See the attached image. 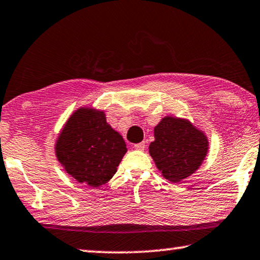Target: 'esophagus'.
Segmentation results:
<instances>
[{
  "mask_svg": "<svg viewBox=\"0 0 260 260\" xmlns=\"http://www.w3.org/2000/svg\"><path fill=\"white\" fill-rule=\"evenodd\" d=\"M145 148H146L145 142L135 143V145H134V149H137V150H145Z\"/></svg>",
  "mask_w": 260,
  "mask_h": 260,
  "instance_id": "obj_1",
  "label": "esophagus"
}]
</instances>
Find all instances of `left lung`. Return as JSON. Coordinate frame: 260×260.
I'll use <instances>...</instances> for the list:
<instances>
[{
  "label": "left lung",
  "instance_id": "left-lung-1",
  "mask_svg": "<svg viewBox=\"0 0 260 260\" xmlns=\"http://www.w3.org/2000/svg\"><path fill=\"white\" fill-rule=\"evenodd\" d=\"M149 154L163 177L179 183L198 170L207 155L208 140L186 119L166 117L154 128Z\"/></svg>",
  "mask_w": 260,
  "mask_h": 260
}]
</instances>
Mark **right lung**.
<instances>
[{"label":"right lung","mask_w":260,"mask_h":260,"mask_svg":"<svg viewBox=\"0 0 260 260\" xmlns=\"http://www.w3.org/2000/svg\"><path fill=\"white\" fill-rule=\"evenodd\" d=\"M126 151L125 141L106 122L105 113L90 108L72 114L55 145L56 157L67 174L91 187L112 178Z\"/></svg>","instance_id":"right-lung-1"}]
</instances>
